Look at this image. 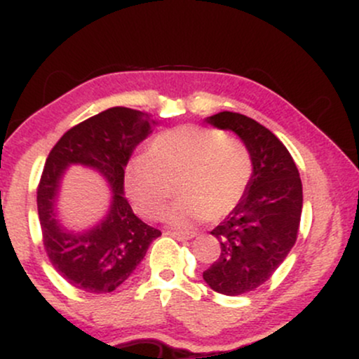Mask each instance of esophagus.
Masks as SVG:
<instances>
[{
    "label": "esophagus",
    "instance_id": "34e87169",
    "mask_svg": "<svg viewBox=\"0 0 359 359\" xmlns=\"http://www.w3.org/2000/svg\"><path fill=\"white\" fill-rule=\"evenodd\" d=\"M165 234L175 238V240H179V241H187V240H192V238L197 236V233H184V231H167Z\"/></svg>",
    "mask_w": 359,
    "mask_h": 359
}]
</instances>
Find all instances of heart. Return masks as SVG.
Instances as JSON below:
<instances>
[{"label":"heart","mask_w":359,"mask_h":359,"mask_svg":"<svg viewBox=\"0 0 359 359\" xmlns=\"http://www.w3.org/2000/svg\"><path fill=\"white\" fill-rule=\"evenodd\" d=\"M251 172V156L241 142L212 128L185 125L158 135L150 154L128 162L125 189L140 214L156 219L179 182L180 201L168 211L167 222L187 229L228 216L246 192Z\"/></svg>","instance_id":"b5f03b06"}]
</instances>
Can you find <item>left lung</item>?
<instances>
[{"label":"left lung","mask_w":359,"mask_h":359,"mask_svg":"<svg viewBox=\"0 0 359 359\" xmlns=\"http://www.w3.org/2000/svg\"><path fill=\"white\" fill-rule=\"evenodd\" d=\"M205 121L233 131L253 165L240 204L211 231L221 255L203 273L214 292L241 295L265 283L294 248L302 214V182L283 143L255 119L222 111Z\"/></svg>","instance_id":"left-lung-1"}]
</instances>
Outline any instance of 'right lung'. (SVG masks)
I'll use <instances>...</instances> for the list:
<instances>
[{
	"instance_id": "obj_1",
	"label": "right lung",
	"mask_w": 359,
	"mask_h": 359,
	"mask_svg": "<svg viewBox=\"0 0 359 359\" xmlns=\"http://www.w3.org/2000/svg\"><path fill=\"white\" fill-rule=\"evenodd\" d=\"M155 126L142 111L109 108L71 128L48 154L36 191L43 246L55 270L79 290H116L162 234L135 216L125 197L128 160ZM71 165L97 171L111 191L105 216L81 232L69 230L58 219L61 182Z\"/></svg>"
}]
</instances>
